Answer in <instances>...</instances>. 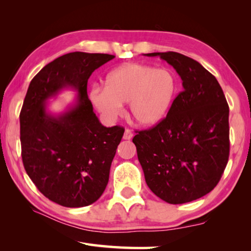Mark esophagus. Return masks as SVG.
<instances>
[{
	"label": "esophagus",
	"instance_id": "1",
	"mask_svg": "<svg viewBox=\"0 0 251 251\" xmlns=\"http://www.w3.org/2000/svg\"><path fill=\"white\" fill-rule=\"evenodd\" d=\"M132 136H134V134H132V131L130 129H125V132H124V136H123V138H124L125 140H130Z\"/></svg>",
	"mask_w": 251,
	"mask_h": 251
}]
</instances>
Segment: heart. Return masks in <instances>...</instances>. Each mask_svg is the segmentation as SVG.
<instances>
[{"label":"heart","instance_id":"b5f03b06","mask_svg":"<svg viewBox=\"0 0 251 251\" xmlns=\"http://www.w3.org/2000/svg\"><path fill=\"white\" fill-rule=\"evenodd\" d=\"M105 88L96 86L89 93L92 101L104 119L114 121L129 103V114L137 124L151 127L162 122L172 108L177 78L166 68L155 69L142 63H125L105 77Z\"/></svg>","mask_w":251,"mask_h":251}]
</instances>
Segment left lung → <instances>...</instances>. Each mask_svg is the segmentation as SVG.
Returning <instances> with one entry per match:
<instances>
[{
	"label": "left lung",
	"mask_w": 251,
	"mask_h": 251,
	"mask_svg": "<svg viewBox=\"0 0 251 251\" xmlns=\"http://www.w3.org/2000/svg\"><path fill=\"white\" fill-rule=\"evenodd\" d=\"M167 61L183 90L167 116L132 139L146 182L169 204L201 199L219 182L230 154L228 105L217 78L200 62L176 51L151 52Z\"/></svg>",
	"instance_id": "left-lung-1"
}]
</instances>
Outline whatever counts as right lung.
I'll list each match as a JSON object with an SVG mask.
<instances>
[{"label": "right lung", "instance_id": "add662e5", "mask_svg": "<svg viewBox=\"0 0 251 251\" xmlns=\"http://www.w3.org/2000/svg\"><path fill=\"white\" fill-rule=\"evenodd\" d=\"M114 57L83 51L58 57L32 78L25 97L19 116L25 169L41 193L61 206L93 204L108 184L125 129L101 125L88 99L87 82ZM67 87L79 93L77 103L59 116L49 114L46 101Z\"/></svg>", "mask_w": 251, "mask_h": 251}]
</instances>
